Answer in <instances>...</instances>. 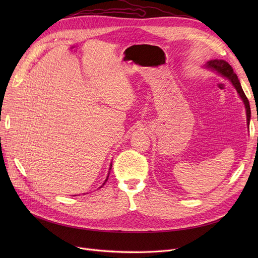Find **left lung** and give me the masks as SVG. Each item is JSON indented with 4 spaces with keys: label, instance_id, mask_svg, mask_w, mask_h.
<instances>
[{
    "label": "left lung",
    "instance_id": "8db88e82",
    "mask_svg": "<svg viewBox=\"0 0 258 258\" xmlns=\"http://www.w3.org/2000/svg\"><path fill=\"white\" fill-rule=\"evenodd\" d=\"M206 68H208V69H211L213 71H216L219 74L223 75L224 77L228 78L230 81H231L233 87L235 88V90L237 91L238 95L240 96V98L242 99L243 103H245L246 111H247V121H248V125H249L250 124V118H251V110H250L249 100L245 95V93H243V91H242V88L240 86V83H239V80L237 78V75L233 72L232 67L225 60L214 59V60L208 61L207 64H206Z\"/></svg>",
    "mask_w": 258,
    "mask_h": 258
}]
</instances>
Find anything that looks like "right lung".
<instances>
[{
	"instance_id": "obj_1",
	"label": "right lung",
	"mask_w": 258,
	"mask_h": 258,
	"mask_svg": "<svg viewBox=\"0 0 258 258\" xmlns=\"http://www.w3.org/2000/svg\"><path fill=\"white\" fill-rule=\"evenodd\" d=\"M111 168H112V164H111V167H110V170H111ZM107 178H108V174H107V177H106V180H105V182H106V181H107ZM105 182H104V183H105ZM104 183H103V185H104ZM101 187H102V186H101Z\"/></svg>"
}]
</instances>
